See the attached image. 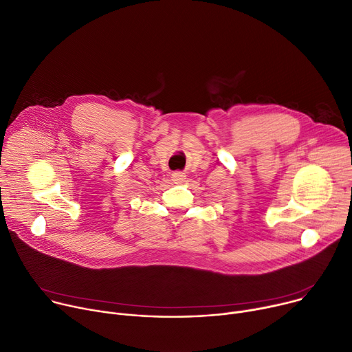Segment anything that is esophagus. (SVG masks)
I'll list each match as a JSON object with an SVG mask.
<instances>
[{"label": "esophagus", "instance_id": "esophagus-1", "mask_svg": "<svg viewBox=\"0 0 352 352\" xmlns=\"http://www.w3.org/2000/svg\"><path fill=\"white\" fill-rule=\"evenodd\" d=\"M171 178H173V181H175V182H182V181L185 179V174L181 173V171H175V173L171 174Z\"/></svg>", "mask_w": 352, "mask_h": 352}]
</instances>
